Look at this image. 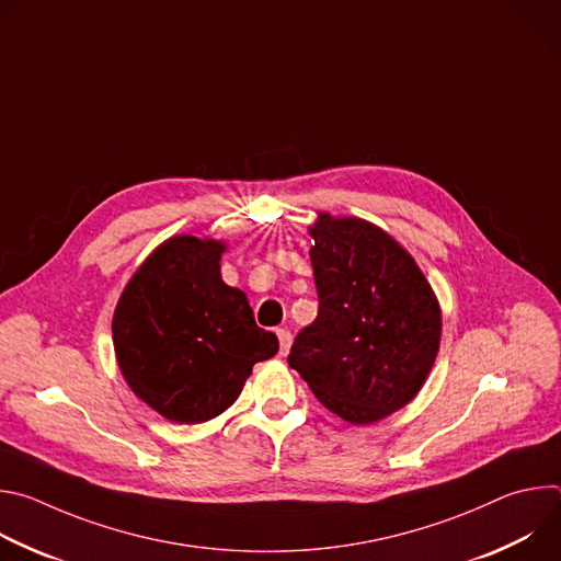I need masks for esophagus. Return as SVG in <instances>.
Listing matches in <instances>:
<instances>
[{
    "instance_id": "1",
    "label": "esophagus",
    "mask_w": 561,
    "mask_h": 561,
    "mask_svg": "<svg viewBox=\"0 0 561 561\" xmlns=\"http://www.w3.org/2000/svg\"><path fill=\"white\" fill-rule=\"evenodd\" d=\"M277 337H279V355H286L290 351V344H293V335L290 331L286 329H279L277 331Z\"/></svg>"
}]
</instances>
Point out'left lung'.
Listing matches in <instances>:
<instances>
[{
	"label": "left lung",
	"mask_w": 561,
	"mask_h": 561,
	"mask_svg": "<svg viewBox=\"0 0 561 561\" xmlns=\"http://www.w3.org/2000/svg\"><path fill=\"white\" fill-rule=\"evenodd\" d=\"M310 234L319 308L288 364L331 413L377 422L407 407L428 377L439 304L413 257L381 228L319 215Z\"/></svg>",
	"instance_id": "1"
}]
</instances>
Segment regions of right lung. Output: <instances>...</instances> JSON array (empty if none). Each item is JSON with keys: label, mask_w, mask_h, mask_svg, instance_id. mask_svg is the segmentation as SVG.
Here are the masks:
<instances>
[{"label": "right lung", "mask_w": 561, "mask_h": 561, "mask_svg": "<svg viewBox=\"0 0 561 561\" xmlns=\"http://www.w3.org/2000/svg\"><path fill=\"white\" fill-rule=\"evenodd\" d=\"M224 244L191 234L159 247L133 275L113 317L119 368L137 397L180 424L224 413L253 364L279 351L242 290L219 275Z\"/></svg>", "instance_id": "add662e5"}]
</instances>
